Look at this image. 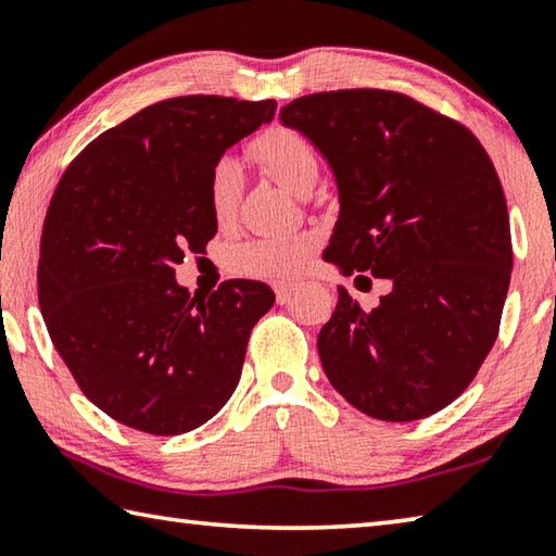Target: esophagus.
I'll return each mask as SVG.
<instances>
[{
  "mask_svg": "<svg viewBox=\"0 0 556 556\" xmlns=\"http://www.w3.org/2000/svg\"><path fill=\"white\" fill-rule=\"evenodd\" d=\"M294 289H296V281H275V291H277L279 304H285Z\"/></svg>",
  "mask_w": 556,
  "mask_h": 556,
  "instance_id": "34e87169",
  "label": "esophagus"
}]
</instances>
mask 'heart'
Wrapping results in <instances>:
<instances>
[{"label":"heart","mask_w":556,"mask_h":556,"mask_svg":"<svg viewBox=\"0 0 556 556\" xmlns=\"http://www.w3.org/2000/svg\"><path fill=\"white\" fill-rule=\"evenodd\" d=\"M250 156L262 172L275 178L287 191L304 195L318 181L316 147L291 127H269L250 144ZM242 193L240 166L232 159H220L208 178V203L218 223L235 218ZM316 240L312 235H289V238L248 240L230 250V267L248 277H287L294 275L312 257Z\"/></svg>","instance_id":"obj_1"}]
</instances>
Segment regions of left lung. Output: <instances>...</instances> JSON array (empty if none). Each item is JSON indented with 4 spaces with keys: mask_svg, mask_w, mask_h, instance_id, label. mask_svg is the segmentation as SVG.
I'll use <instances>...</instances> for the list:
<instances>
[{
    "mask_svg": "<svg viewBox=\"0 0 556 556\" xmlns=\"http://www.w3.org/2000/svg\"><path fill=\"white\" fill-rule=\"evenodd\" d=\"M279 119L336 176L341 211L324 260L392 285L372 312L338 287L316 343L328 382L382 421L444 409L491 353L510 287V220L491 156L464 125L392 90L316 92Z\"/></svg>",
    "mask_w": 556,
    "mask_h": 556,
    "instance_id": "obj_1",
    "label": "left lung"
}]
</instances>
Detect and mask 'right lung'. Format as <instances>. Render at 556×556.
<instances>
[{"label": "right lung", "instance_id": "obj_1", "mask_svg": "<svg viewBox=\"0 0 556 556\" xmlns=\"http://www.w3.org/2000/svg\"><path fill=\"white\" fill-rule=\"evenodd\" d=\"M275 110V100H162L92 139L55 186L39 306L83 394L119 425L186 434L238 388L250 331L275 291L230 279L199 299L174 267L218 232L213 166Z\"/></svg>", "mask_w": 556, "mask_h": 556}]
</instances>
